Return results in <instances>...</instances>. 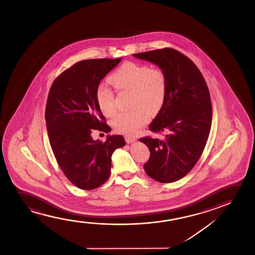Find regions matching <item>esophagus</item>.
Wrapping results in <instances>:
<instances>
[{
    "label": "esophagus",
    "instance_id": "obj_1",
    "mask_svg": "<svg viewBox=\"0 0 255 255\" xmlns=\"http://www.w3.org/2000/svg\"><path fill=\"white\" fill-rule=\"evenodd\" d=\"M126 141L127 143H133L136 141V137H132V136H126Z\"/></svg>",
    "mask_w": 255,
    "mask_h": 255
}]
</instances>
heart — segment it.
I'll return each instance as SVG.
<instances>
[{"mask_svg":"<svg viewBox=\"0 0 255 255\" xmlns=\"http://www.w3.org/2000/svg\"><path fill=\"white\" fill-rule=\"evenodd\" d=\"M110 81L119 91H131L130 105L135 107L132 111L119 113L113 119L112 126L117 132L134 135L149 121L150 114L146 111L155 112L164 103L166 92L164 71L144 64L126 63L112 74ZM97 102L104 115H115L114 92L111 88L101 84L97 91Z\"/></svg>","mask_w":255,"mask_h":255,"instance_id":"1","label":"heart"}]
</instances>
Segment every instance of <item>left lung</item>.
<instances>
[{
	"label": "left lung",
	"instance_id": "obj_1",
	"mask_svg": "<svg viewBox=\"0 0 255 255\" xmlns=\"http://www.w3.org/2000/svg\"><path fill=\"white\" fill-rule=\"evenodd\" d=\"M133 56L157 65L166 77L164 103L149 126L151 131L165 136L140 138L150 151L144 171L161 183L178 181L194 167L208 139L213 118L209 90L195 64L175 49Z\"/></svg>",
	"mask_w": 255,
	"mask_h": 255
}]
</instances>
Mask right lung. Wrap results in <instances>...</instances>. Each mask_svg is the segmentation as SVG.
I'll list each match as a JSON object with an SVG mask.
<instances>
[{"label": "right lung", "instance_id": "obj_1", "mask_svg": "<svg viewBox=\"0 0 255 255\" xmlns=\"http://www.w3.org/2000/svg\"><path fill=\"white\" fill-rule=\"evenodd\" d=\"M122 58L84 60L56 78L46 105V127L56 161L72 184L93 190L111 175L112 153L126 145L121 135H108L105 143L92 138L95 129L112 130L98 107L102 79Z\"/></svg>", "mask_w": 255, "mask_h": 255}]
</instances>
